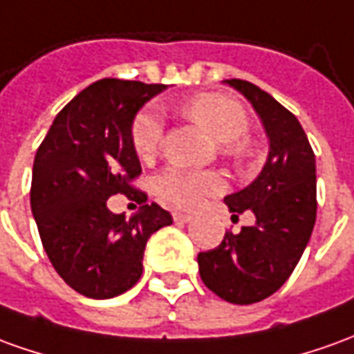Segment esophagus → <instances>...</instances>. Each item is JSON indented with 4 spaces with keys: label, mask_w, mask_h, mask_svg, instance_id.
Here are the masks:
<instances>
[{
    "label": "esophagus",
    "mask_w": 354,
    "mask_h": 354,
    "mask_svg": "<svg viewBox=\"0 0 354 354\" xmlns=\"http://www.w3.org/2000/svg\"><path fill=\"white\" fill-rule=\"evenodd\" d=\"M172 216H174V222H176V224H187V222L194 220L192 214H185V212H174Z\"/></svg>",
    "instance_id": "obj_1"
}]
</instances>
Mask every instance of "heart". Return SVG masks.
I'll list each match as a JSON object with an SVG mask.
<instances>
[{"label":"heart","instance_id":"obj_1","mask_svg":"<svg viewBox=\"0 0 354 354\" xmlns=\"http://www.w3.org/2000/svg\"><path fill=\"white\" fill-rule=\"evenodd\" d=\"M184 113L207 130L209 134L222 142V149L232 157H243L249 145L243 136L249 128V117L245 109L237 101L216 95L201 93L185 101ZM165 134V122L159 109L145 107L136 115L130 130L132 147L142 160L153 159L159 151ZM224 187V180L214 170H189L182 167H169L162 170L153 182L155 195L160 201L176 209H195L207 195L218 194Z\"/></svg>","mask_w":354,"mask_h":354}]
</instances>
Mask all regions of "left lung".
<instances>
[{"label":"left lung","mask_w":354,"mask_h":354,"mask_svg":"<svg viewBox=\"0 0 354 354\" xmlns=\"http://www.w3.org/2000/svg\"><path fill=\"white\" fill-rule=\"evenodd\" d=\"M243 93L270 140L253 184L226 195L232 216L254 214L253 226L226 232L218 247L197 254L203 283L234 305L270 297L295 270L316 222V160L297 117L247 80H226Z\"/></svg>","instance_id":"obj_1"}]
</instances>
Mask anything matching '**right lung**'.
Returning <instances> with one entry per match:
<instances>
[{
	"instance_id": "1",
	"label": "right lung",
	"mask_w": 354,
	"mask_h": 354,
	"mask_svg": "<svg viewBox=\"0 0 354 354\" xmlns=\"http://www.w3.org/2000/svg\"><path fill=\"white\" fill-rule=\"evenodd\" d=\"M162 84L103 78L59 111L36 151L30 207L53 268L80 295L111 299L136 286L147 239L172 216L132 182L142 165L132 147L136 113ZM122 193L140 211L130 221L108 211Z\"/></svg>"
}]
</instances>
